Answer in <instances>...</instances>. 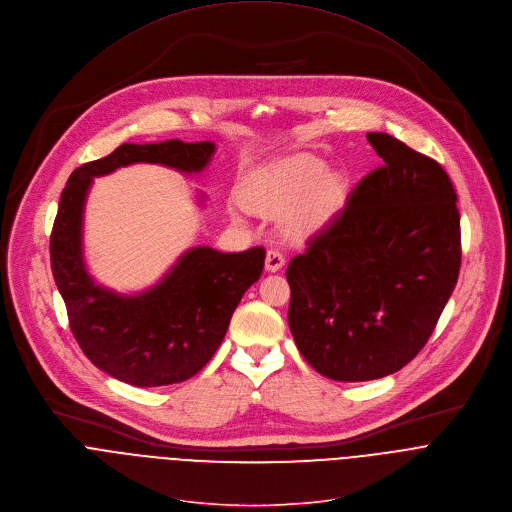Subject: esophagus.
Listing matches in <instances>:
<instances>
[{"label":"esophagus","instance_id":"esophagus-1","mask_svg":"<svg viewBox=\"0 0 512 512\" xmlns=\"http://www.w3.org/2000/svg\"><path fill=\"white\" fill-rule=\"evenodd\" d=\"M283 265H285L283 253L277 251V249H269L267 255H265V269L271 271V273H275V271H279Z\"/></svg>","mask_w":512,"mask_h":512}]
</instances>
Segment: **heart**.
I'll return each instance as SVG.
<instances>
[{
  "mask_svg": "<svg viewBox=\"0 0 512 512\" xmlns=\"http://www.w3.org/2000/svg\"><path fill=\"white\" fill-rule=\"evenodd\" d=\"M342 181L333 173H323V162L309 156L281 160L251 181L243 195L247 205L267 217H287L293 233L315 229L333 209ZM241 219V209H233Z\"/></svg>",
  "mask_w": 512,
  "mask_h": 512,
  "instance_id": "heart-1",
  "label": "heart"
}]
</instances>
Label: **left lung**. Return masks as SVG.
<instances>
[{
    "mask_svg": "<svg viewBox=\"0 0 512 512\" xmlns=\"http://www.w3.org/2000/svg\"><path fill=\"white\" fill-rule=\"evenodd\" d=\"M382 166L287 267L289 329L307 364L368 382L410 364L432 335L460 271V213L444 168L386 132Z\"/></svg>",
    "mask_w": 512,
    "mask_h": 512,
    "instance_id": "obj_1",
    "label": "left lung"
}]
</instances>
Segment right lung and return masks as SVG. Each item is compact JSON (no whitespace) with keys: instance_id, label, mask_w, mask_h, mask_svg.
<instances>
[{"instance_id":"obj_1","label":"right lung","mask_w":512,"mask_h":512,"mask_svg":"<svg viewBox=\"0 0 512 512\" xmlns=\"http://www.w3.org/2000/svg\"><path fill=\"white\" fill-rule=\"evenodd\" d=\"M213 154L211 140L124 142L76 168L62 191L50 239L52 273L78 346L96 368L124 384L154 388L199 374L219 350L241 297L261 277L265 249L191 247L148 289L118 293L96 283L84 261L88 191L96 177L136 162L195 175ZM199 203H205L203 195Z\"/></svg>"}]
</instances>
